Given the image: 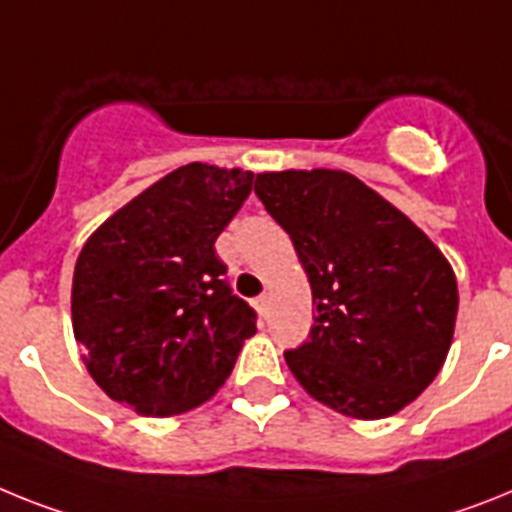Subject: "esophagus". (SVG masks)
<instances>
[{
  "label": "esophagus",
  "mask_w": 512,
  "mask_h": 512,
  "mask_svg": "<svg viewBox=\"0 0 512 512\" xmlns=\"http://www.w3.org/2000/svg\"><path fill=\"white\" fill-rule=\"evenodd\" d=\"M255 307H257V312H260V315H263V317H268V309H270V296H268V294L257 296V299H255Z\"/></svg>",
  "instance_id": "1"
}]
</instances>
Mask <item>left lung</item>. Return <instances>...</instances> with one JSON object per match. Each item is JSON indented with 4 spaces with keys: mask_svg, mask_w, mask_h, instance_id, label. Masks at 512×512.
Masks as SVG:
<instances>
[{
    "mask_svg": "<svg viewBox=\"0 0 512 512\" xmlns=\"http://www.w3.org/2000/svg\"><path fill=\"white\" fill-rule=\"evenodd\" d=\"M255 192L291 236L312 289L309 341L283 354L291 375L351 419L406 409L453 343L458 283L448 257L349 171H265Z\"/></svg>",
    "mask_w": 512,
    "mask_h": 512,
    "instance_id": "8db88e82",
    "label": "left lung"
}]
</instances>
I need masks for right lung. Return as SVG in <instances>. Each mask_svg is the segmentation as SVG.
<instances>
[{
	"instance_id": "obj_1",
	"label": "right lung",
	"mask_w": 512,
	"mask_h": 512,
	"mask_svg": "<svg viewBox=\"0 0 512 512\" xmlns=\"http://www.w3.org/2000/svg\"><path fill=\"white\" fill-rule=\"evenodd\" d=\"M252 179L187 163L88 236L72 276V330L111 401L143 416L184 414L231 375L257 315L223 281L216 239Z\"/></svg>"
}]
</instances>
